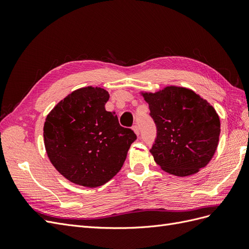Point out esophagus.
<instances>
[{"label": "esophagus", "mask_w": 249, "mask_h": 249, "mask_svg": "<svg viewBox=\"0 0 249 249\" xmlns=\"http://www.w3.org/2000/svg\"><path fill=\"white\" fill-rule=\"evenodd\" d=\"M133 130H134V132L136 133L137 135H139L140 134V130H139V126L137 125V124H135L134 126H133Z\"/></svg>", "instance_id": "34e87169"}]
</instances>
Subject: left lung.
<instances>
[{"label":"left lung","instance_id":"left-lung-1","mask_svg":"<svg viewBox=\"0 0 249 249\" xmlns=\"http://www.w3.org/2000/svg\"><path fill=\"white\" fill-rule=\"evenodd\" d=\"M157 134L150 148L165 171L191 176L212 159L219 141L220 120L215 109L192 90L170 86L144 93Z\"/></svg>","mask_w":249,"mask_h":249}]
</instances>
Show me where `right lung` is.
Returning <instances> with one entry per match:
<instances>
[{
    "mask_svg": "<svg viewBox=\"0 0 249 249\" xmlns=\"http://www.w3.org/2000/svg\"><path fill=\"white\" fill-rule=\"evenodd\" d=\"M109 93L85 87L67 95L47 116L44 145L50 161L71 182L85 187L106 184L123 167L136 134L119 124L105 104Z\"/></svg>",
    "mask_w": 249,
    "mask_h": 249,
    "instance_id": "obj_1",
    "label": "right lung"
}]
</instances>
